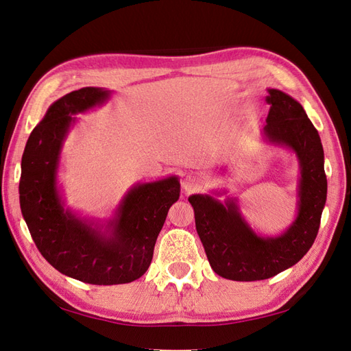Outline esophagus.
<instances>
[{
    "mask_svg": "<svg viewBox=\"0 0 351 351\" xmlns=\"http://www.w3.org/2000/svg\"><path fill=\"white\" fill-rule=\"evenodd\" d=\"M182 186H184L185 193L197 191V190H199V188L202 186V179H200L199 176H195V175H188V176H185V179H184Z\"/></svg>",
    "mask_w": 351,
    "mask_h": 351,
    "instance_id": "1",
    "label": "esophagus"
}]
</instances>
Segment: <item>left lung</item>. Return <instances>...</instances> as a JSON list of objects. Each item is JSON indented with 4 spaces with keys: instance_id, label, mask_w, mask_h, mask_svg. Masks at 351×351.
Listing matches in <instances>:
<instances>
[{
    "instance_id": "1",
    "label": "left lung",
    "mask_w": 351,
    "mask_h": 351,
    "mask_svg": "<svg viewBox=\"0 0 351 351\" xmlns=\"http://www.w3.org/2000/svg\"><path fill=\"white\" fill-rule=\"evenodd\" d=\"M265 136L292 148L301 163L300 212L283 236L261 239L247 227L236 203L191 195L195 230L213 271L236 282L264 280L295 265L319 232L328 181L319 132L302 106L280 90L269 88Z\"/></svg>"
}]
</instances>
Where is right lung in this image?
<instances>
[{"label":"right lung","mask_w":351,"mask_h":351,"mask_svg":"<svg viewBox=\"0 0 351 351\" xmlns=\"http://www.w3.org/2000/svg\"><path fill=\"white\" fill-rule=\"evenodd\" d=\"M106 97V90L84 87L53 104L26 142L19 182L21 209L35 246L58 271L90 285L130 283L143 276L169 208L181 191L176 178L136 186L124 199L111 237L64 210L56 167L71 114Z\"/></svg>","instance_id":"obj_1"}]
</instances>
